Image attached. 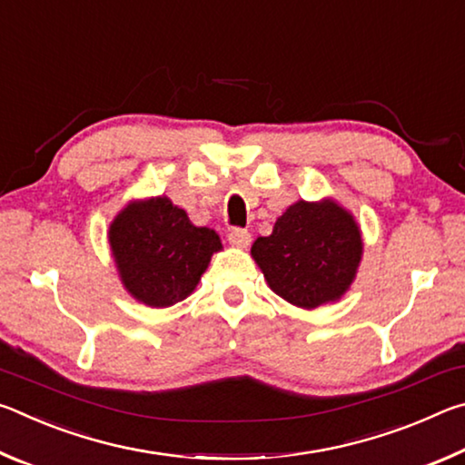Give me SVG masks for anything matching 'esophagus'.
Instances as JSON below:
<instances>
[{
	"instance_id": "1",
	"label": "esophagus",
	"mask_w": 465,
	"mask_h": 465,
	"mask_svg": "<svg viewBox=\"0 0 465 465\" xmlns=\"http://www.w3.org/2000/svg\"><path fill=\"white\" fill-rule=\"evenodd\" d=\"M227 240H230V243L233 248H248L250 246V233L246 230H240V227H235V230L230 232V235H227Z\"/></svg>"
}]
</instances>
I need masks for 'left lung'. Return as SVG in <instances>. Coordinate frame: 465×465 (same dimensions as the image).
Listing matches in <instances>:
<instances>
[{
  "label": "left lung",
  "mask_w": 465,
  "mask_h": 465,
  "mask_svg": "<svg viewBox=\"0 0 465 465\" xmlns=\"http://www.w3.org/2000/svg\"><path fill=\"white\" fill-rule=\"evenodd\" d=\"M269 287L302 310L341 302L357 277L363 235L355 215L334 199L297 201L271 235L252 243Z\"/></svg>",
  "instance_id": "left-lung-1"
}]
</instances>
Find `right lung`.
Returning a JSON list of instances; mask_svg holds the SVG:
<instances>
[{
  "instance_id": "right-lung-1",
  "label": "right lung",
  "mask_w": 465,
  "mask_h": 465,
  "mask_svg": "<svg viewBox=\"0 0 465 465\" xmlns=\"http://www.w3.org/2000/svg\"><path fill=\"white\" fill-rule=\"evenodd\" d=\"M108 243L127 293L147 308H170L199 285L222 240L196 227L168 196L129 201L108 227Z\"/></svg>"
}]
</instances>
